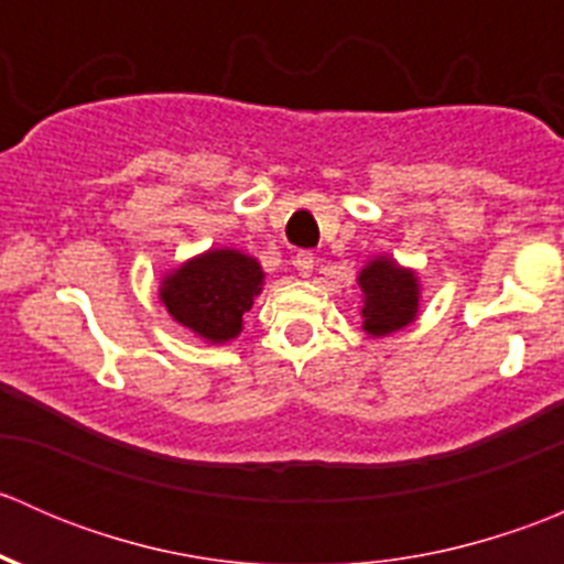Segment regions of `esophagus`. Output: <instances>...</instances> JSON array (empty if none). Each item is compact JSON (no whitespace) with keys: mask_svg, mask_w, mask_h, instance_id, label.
<instances>
[{"mask_svg":"<svg viewBox=\"0 0 564 564\" xmlns=\"http://www.w3.org/2000/svg\"><path fill=\"white\" fill-rule=\"evenodd\" d=\"M314 264H316V256L311 253V250H300V253L294 256V267H297V272L303 278H311V272H314Z\"/></svg>","mask_w":564,"mask_h":564,"instance_id":"1","label":"esophagus"}]
</instances>
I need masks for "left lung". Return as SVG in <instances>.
Masks as SVG:
<instances>
[{
    "instance_id": "obj_1",
    "label": "left lung",
    "mask_w": 564,
    "mask_h": 564,
    "mask_svg": "<svg viewBox=\"0 0 564 564\" xmlns=\"http://www.w3.org/2000/svg\"><path fill=\"white\" fill-rule=\"evenodd\" d=\"M357 283L362 289V329L371 338L398 333L420 314V278L412 267L392 256H373L362 267Z\"/></svg>"
}]
</instances>
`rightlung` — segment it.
<instances>
[{
  "label": "right lung",
  "instance_id": "1",
  "mask_svg": "<svg viewBox=\"0 0 564 564\" xmlns=\"http://www.w3.org/2000/svg\"><path fill=\"white\" fill-rule=\"evenodd\" d=\"M264 286V270L237 248H209L169 270L161 303L169 316L204 344H229L242 333V316Z\"/></svg>",
  "mask_w": 564,
  "mask_h": 564
}]
</instances>
